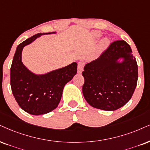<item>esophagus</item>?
<instances>
[{
    "label": "esophagus",
    "instance_id": "esophagus-1",
    "mask_svg": "<svg viewBox=\"0 0 150 150\" xmlns=\"http://www.w3.org/2000/svg\"><path fill=\"white\" fill-rule=\"evenodd\" d=\"M84 67V62H79L78 63V73L81 74L83 71Z\"/></svg>",
    "mask_w": 150,
    "mask_h": 150
}]
</instances>
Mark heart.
I'll return each instance as SVG.
<instances>
[{
	"label": "heart",
	"mask_w": 150,
	"mask_h": 150,
	"mask_svg": "<svg viewBox=\"0 0 150 150\" xmlns=\"http://www.w3.org/2000/svg\"><path fill=\"white\" fill-rule=\"evenodd\" d=\"M94 35H95L96 38H99V36H100V33H99V32H95L94 33ZM108 44V41H107V40H103L102 42H101V45L103 46V47H106V46Z\"/></svg>",
	"instance_id": "heart-1"
}]
</instances>
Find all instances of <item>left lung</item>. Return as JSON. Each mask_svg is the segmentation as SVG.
Segmentation results:
<instances>
[{
    "label": "left lung",
    "mask_w": 150,
    "mask_h": 150,
    "mask_svg": "<svg viewBox=\"0 0 150 150\" xmlns=\"http://www.w3.org/2000/svg\"><path fill=\"white\" fill-rule=\"evenodd\" d=\"M123 57L122 63L117 60ZM83 96L90 106L103 110H115L132 98L138 81V64L130 46L116 40L99 58L86 64L82 72Z\"/></svg>",
    "instance_id": "1"
}]
</instances>
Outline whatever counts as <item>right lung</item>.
I'll list each match as a JSON object with an SVG mask.
<instances>
[{
  "mask_svg": "<svg viewBox=\"0 0 150 150\" xmlns=\"http://www.w3.org/2000/svg\"><path fill=\"white\" fill-rule=\"evenodd\" d=\"M51 33H38L20 44L10 68L11 88L16 102L24 111L35 115L48 113L57 108L64 86L77 72L76 62L44 75L34 74L22 63L23 47L42 35Z\"/></svg>",
  "mask_w": 150,
  "mask_h": 150,
  "instance_id": "1",
  "label": "right lung"
}]
</instances>
